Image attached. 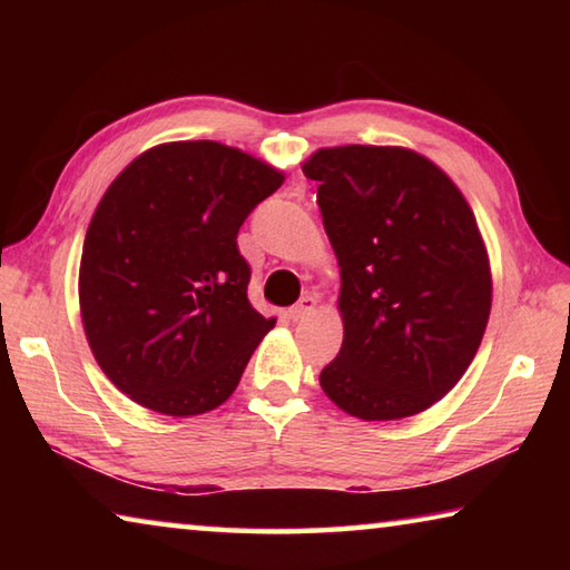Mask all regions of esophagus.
I'll list each match as a JSON object with an SVG mask.
<instances>
[{"label":"esophagus","mask_w":570,"mask_h":570,"mask_svg":"<svg viewBox=\"0 0 570 570\" xmlns=\"http://www.w3.org/2000/svg\"><path fill=\"white\" fill-rule=\"evenodd\" d=\"M314 308H316V298L314 296H302L292 308H288V320L302 322V320H306L308 314H314Z\"/></svg>","instance_id":"1"}]
</instances>
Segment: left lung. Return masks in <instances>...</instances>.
Returning <instances> with one entry per match:
<instances>
[{
  "label": "left lung",
  "instance_id": "obj_1",
  "mask_svg": "<svg viewBox=\"0 0 570 570\" xmlns=\"http://www.w3.org/2000/svg\"><path fill=\"white\" fill-rule=\"evenodd\" d=\"M340 262L344 342L320 384L366 422L402 420L455 387L485 334L493 282L475 216L435 163L407 148L308 158Z\"/></svg>",
  "mask_w": 570,
  "mask_h": 570
}]
</instances>
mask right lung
I'll return each instance as SVG.
<instances>
[{
  "instance_id": "1",
  "label": "right lung",
  "mask_w": 570,
  "mask_h": 570,
  "mask_svg": "<svg viewBox=\"0 0 570 570\" xmlns=\"http://www.w3.org/2000/svg\"><path fill=\"white\" fill-rule=\"evenodd\" d=\"M282 183L244 150L180 140L105 190L82 246L80 314L95 360L132 402L188 417L234 394L276 324L248 302L236 236Z\"/></svg>"
}]
</instances>
